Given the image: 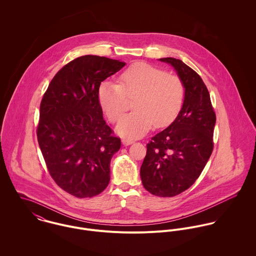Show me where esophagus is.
Returning a JSON list of instances; mask_svg holds the SVG:
<instances>
[{"label":"esophagus","instance_id":"esophagus-1","mask_svg":"<svg viewBox=\"0 0 256 256\" xmlns=\"http://www.w3.org/2000/svg\"><path fill=\"white\" fill-rule=\"evenodd\" d=\"M122 143H123V145H125V146H129V145H132V144L134 143V141H133V140H129V139H123V140H122Z\"/></svg>","mask_w":256,"mask_h":256}]
</instances>
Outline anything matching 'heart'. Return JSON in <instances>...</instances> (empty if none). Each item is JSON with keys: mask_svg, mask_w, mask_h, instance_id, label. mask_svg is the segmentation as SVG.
I'll use <instances>...</instances> for the list:
<instances>
[{"mask_svg": "<svg viewBox=\"0 0 256 256\" xmlns=\"http://www.w3.org/2000/svg\"><path fill=\"white\" fill-rule=\"evenodd\" d=\"M98 102L111 122H116L132 98L134 111L120 119L116 133L124 139L143 137L154 125H170L182 108L185 86L176 74L144 62H137L120 74L118 82L104 80L98 90Z\"/></svg>", "mask_w": 256, "mask_h": 256, "instance_id": "b5f03b06", "label": "heart"}]
</instances>
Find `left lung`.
I'll list each match as a JSON object with an SVG mask.
<instances>
[{
	"label": "left lung",
	"instance_id": "obj_1",
	"mask_svg": "<svg viewBox=\"0 0 256 256\" xmlns=\"http://www.w3.org/2000/svg\"><path fill=\"white\" fill-rule=\"evenodd\" d=\"M174 67L185 86L182 108L174 121L146 145L140 170L150 193L172 197L188 189L201 174L213 150L216 114L201 76L176 58H160Z\"/></svg>",
	"mask_w": 256,
	"mask_h": 256
}]
</instances>
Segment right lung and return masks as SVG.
Masks as SVG:
<instances>
[{"label":"right lung","mask_w":256,"mask_h":256,"mask_svg":"<svg viewBox=\"0 0 256 256\" xmlns=\"http://www.w3.org/2000/svg\"><path fill=\"white\" fill-rule=\"evenodd\" d=\"M124 66L94 55L76 58L55 74L41 100L39 148L54 182L74 197H94L110 183L121 141L104 119L98 90Z\"/></svg>","instance_id":"1"}]
</instances>
